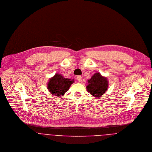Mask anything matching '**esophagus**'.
Masks as SVG:
<instances>
[{
    "label": "esophagus",
    "mask_w": 152,
    "mask_h": 152,
    "mask_svg": "<svg viewBox=\"0 0 152 152\" xmlns=\"http://www.w3.org/2000/svg\"><path fill=\"white\" fill-rule=\"evenodd\" d=\"M77 80H78V81H79V82H81V81H82V80H83V77H82L81 76H80V75L77 76Z\"/></svg>",
    "instance_id": "1"
}]
</instances>
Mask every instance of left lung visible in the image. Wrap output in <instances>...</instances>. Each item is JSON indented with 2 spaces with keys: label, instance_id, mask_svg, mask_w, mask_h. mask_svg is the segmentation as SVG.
<instances>
[{
  "label": "left lung",
  "instance_id": "left-lung-1",
  "mask_svg": "<svg viewBox=\"0 0 152 152\" xmlns=\"http://www.w3.org/2000/svg\"><path fill=\"white\" fill-rule=\"evenodd\" d=\"M87 89L90 94L96 98L103 95L108 89V81L99 72L94 74L90 80H88Z\"/></svg>",
  "mask_w": 152,
  "mask_h": 152
}]
</instances>
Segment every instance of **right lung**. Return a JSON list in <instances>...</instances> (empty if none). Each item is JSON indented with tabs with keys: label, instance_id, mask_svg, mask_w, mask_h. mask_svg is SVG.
<instances>
[{
	"label": "right lung",
	"instance_id": "1",
	"mask_svg": "<svg viewBox=\"0 0 152 152\" xmlns=\"http://www.w3.org/2000/svg\"><path fill=\"white\" fill-rule=\"evenodd\" d=\"M74 83V80L65 78L60 74H56L49 80L47 89L49 92L58 98L64 95L71 85Z\"/></svg>",
	"mask_w": 152,
	"mask_h": 152
}]
</instances>
